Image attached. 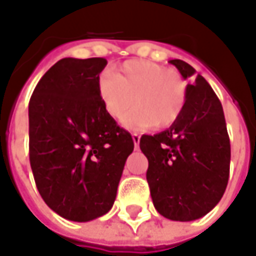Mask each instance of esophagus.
I'll use <instances>...</instances> for the list:
<instances>
[{"label": "esophagus", "instance_id": "esophagus-1", "mask_svg": "<svg viewBox=\"0 0 256 256\" xmlns=\"http://www.w3.org/2000/svg\"><path fill=\"white\" fill-rule=\"evenodd\" d=\"M140 140H141V135H138V134H132V141L134 145H135V150L138 148V145H140Z\"/></svg>", "mask_w": 256, "mask_h": 256}]
</instances>
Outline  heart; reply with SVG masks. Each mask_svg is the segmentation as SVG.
<instances>
[{
    "instance_id": "b5f03b06",
    "label": "heart",
    "mask_w": 256,
    "mask_h": 256,
    "mask_svg": "<svg viewBox=\"0 0 256 256\" xmlns=\"http://www.w3.org/2000/svg\"><path fill=\"white\" fill-rule=\"evenodd\" d=\"M98 92L105 111L121 120L134 106L124 125L130 130H145L152 125L166 128L175 122L186 102V85L174 70L145 60H132L118 71L102 74Z\"/></svg>"
}]
</instances>
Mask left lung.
<instances>
[{
	"mask_svg": "<svg viewBox=\"0 0 256 256\" xmlns=\"http://www.w3.org/2000/svg\"><path fill=\"white\" fill-rule=\"evenodd\" d=\"M182 78L195 70L171 60ZM148 158L146 181L155 210L172 221H195L221 201L230 178L231 144L222 105L206 80L196 75L186 85V102L168 130L142 135Z\"/></svg>",
	"mask_w": 256,
	"mask_h": 256,
	"instance_id": "obj_1",
	"label": "left lung"
}]
</instances>
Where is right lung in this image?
<instances>
[{
	"label": "right lung",
	"mask_w": 256,
	"mask_h": 256,
	"mask_svg": "<svg viewBox=\"0 0 256 256\" xmlns=\"http://www.w3.org/2000/svg\"><path fill=\"white\" fill-rule=\"evenodd\" d=\"M104 58H62L35 86L30 162L45 204L65 220L88 222L112 208L131 134L105 111L98 92Z\"/></svg>",
	"instance_id": "add662e5"
}]
</instances>
